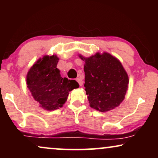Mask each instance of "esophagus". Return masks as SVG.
<instances>
[{
    "label": "esophagus",
    "instance_id": "34e87169",
    "mask_svg": "<svg viewBox=\"0 0 158 158\" xmlns=\"http://www.w3.org/2000/svg\"><path fill=\"white\" fill-rule=\"evenodd\" d=\"M76 81H77V83H79V85H81V86L83 85V81H82V80H81V78H77V79H76Z\"/></svg>",
    "mask_w": 158,
    "mask_h": 158
}]
</instances>
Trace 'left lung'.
Wrapping results in <instances>:
<instances>
[{
	"mask_svg": "<svg viewBox=\"0 0 158 158\" xmlns=\"http://www.w3.org/2000/svg\"><path fill=\"white\" fill-rule=\"evenodd\" d=\"M80 57L85 62L84 86L90 107L104 112L118 106L124 100L129 83L119 60L106 52Z\"/></svg>",
	"mask_w": 158,
	"mask_h": 158,
	"instance_id": "left-lung-1",
	"label": "left lung"
}]
</instances>
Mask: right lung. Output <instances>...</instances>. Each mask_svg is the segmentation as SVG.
<instances>
[{
	"mask_svg": "<svg viewBox=\"0 0 158 158\" xmlns=\"http://www.w3.org/2000/svg\"><path fill=\"white\" fill-rule=\"evenodd\" d=\"M59 60L56 55L44 56L30 69L27 75V87L35 101L43 109L52 111L65 103L69 92L78 83L62 77L57 68Z\"/></svg>",
	"mask_w": 158,
	"mask_h": 158,
	"instance_id": "right-lung-1",
	"label": "right lung"
}]
</instances>
